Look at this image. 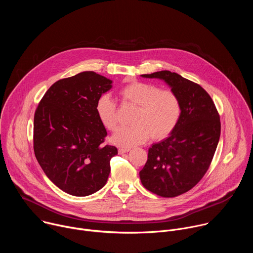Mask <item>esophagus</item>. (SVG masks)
<instances>
[{"label": "esophagus", "instance_id": "34e87169", "mask_svg": "<svg viewBox=\"0 0 253 253\" xmlns=\"http://www.w3.org/2000/svg\"><path fill=\"white\" fill-rule=\"evenodd\" d=\"M131 149H125V148H120L119 150H118V152H119V154H124V153H127V152H129Z\"/></svg>", "mask_w": 253, "mask_h": 253}]
</instances>
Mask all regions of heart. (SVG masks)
<instances>
[{"label":"heart","instance_id":"b5f03b06","mask_svg":"<svg viewBox=\"0 0 253 253\" xmlns=\"http://www.w3.org/2000/svg\"><path fill=\"white\" fill-rule=\"evenodd\" d=\"M118 96L123 106L136 107L132 126L119 128L111 141L117 146L130 148L147 142L167 138L175 129L181 103L176 93L142 81H130L120 88ZM95 110L101 124L109 131L118 125V108L109 95H102L96 102Z\"/></svg>","mask_w":253,"mask_h":253}]
</instances>
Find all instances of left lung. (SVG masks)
<instances>
[{"label": "left lung", "mask_w": 253, "mask_h": 253, "mask_svg": "<svg viewBox=\"0 0 253 253\" xmlns=\"http://www.w3.org/2000/svg\"><path fill=\"white\" fill-rule=\"evenodd\" d=\"M142 77L164 80L181 103L175 129L149 148L139 173L150 192L176 197L192 189L207 172L220 137V117L209 94L197 83L167 70Z\"/></svg>", "instance_id": "1"}]
</instances>
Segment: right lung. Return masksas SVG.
Returning <instances> with one entry per match:
<instances>
[{
	"label": "right lung",
	"mask_w": 253,
	"mask_h": 253,
	"mask_svg": "<svg viewBox=\"0 0 253 253\" xmlns=\"http://www.w3.org/2000/svg\"><path fill=\"white\" fill-rule=\"evenodd\" d=\"M112 81L86 71L55 82L34 116V152L51 181L64 192L87 196L100 190L110 173L115 146L107 136L95 106Z\"/></svg>",
	"instance_id": "right-lung-1"
}]
</instances>
